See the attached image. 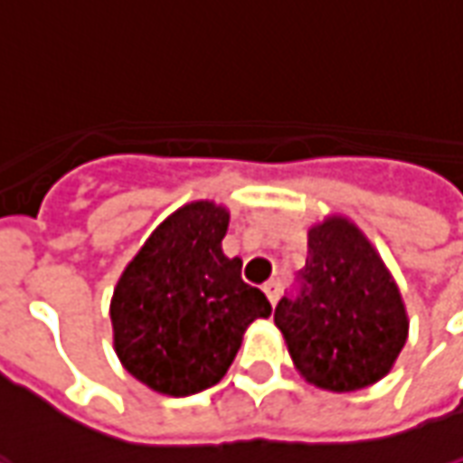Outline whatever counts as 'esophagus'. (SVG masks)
Listing matches in <instances>:
<instances>
[{"instance_id":"esophagus-1","label":"esophagus","mask_w":463,"mask_h":463,"mask_svg":"<svg viewBox=\"0 0 463 463\" xmlns=\"http://www.w3.org/2000/svg\"><path fill=\"white\" fill-rule=\"evenodd\" d=\"M263 290H265V296H268V300L276 306L278 296H280V283H276V280H268V283L263 286Z\"/></svg>"}]
</instances>
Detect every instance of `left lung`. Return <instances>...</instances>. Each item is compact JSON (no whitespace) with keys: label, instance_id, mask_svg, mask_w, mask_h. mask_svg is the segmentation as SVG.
I'll use <instances>...</instances> for the list:
<instances>
[{"label":"left lung","instance_id":"1","mask_svg":"<svg viewBox=\"0 0 463 463\" xmlns=\"http://www.w3.org/2000/svg\"><path fill=\"white\" fill-rule=\"evenodd\" d=\"M298 298L276 306L293 366L310 386L348 393L389 373L409 338V313L373 242L345 215L308 228Z\"/></svg>","mask_w":463,"mask_h":463}]
</instances>
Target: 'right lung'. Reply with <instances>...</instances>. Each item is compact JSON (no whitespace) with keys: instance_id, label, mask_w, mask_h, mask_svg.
<instances>
[{"instance_id":"1","label":"right lung","mask_w":463,"mask_h":463,"mask_svg":"<svg viewBox=\"0 0 463 463\" xmlns=\"http://www.w3.org/2000/svg\"><path fill=\"white\" fill-rule=\"evenodd\" d=\"M228 222V208L213 200L185 203L150 232L112 293L119 364L163 396L215 386L248 326L273 313L241 278V258L222 253Z\"/></svg>"}]
</instances>
